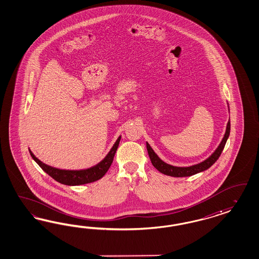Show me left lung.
<instances>
[{
  "label": "left lung",
  "mask_w": 259,
  "mask_h": 259,
  "mask_svg": "<svg viewBox=\"0 0 259 259\" xmlns=\"http://www.w3.org/2000/svg\"><path fill=\"white\" fill-rule=\"evenodd\" d=\"M230 131H231V121L229 119L227 128H226V133L224 135L223 140L219 144V146L216 148V150L205 161L194 164V165H191V166H187V167L173 166L171 164H168V163L161 161V159L158 157V155L152 149L151 146L149 145L148 143H146V148H147L148 155H149V158L151 160L153 166L156 169L159 170L161 173L164 174V175L172 176V177H188V176H192V175L197 174L199 172H202V171H205L207 168H209L214 162L218 160V158L220 157L221 153L223 151L225 144L227 143V140L230 136Z\"/></svg>",
  "instance_id": "1"
}]
</instances>
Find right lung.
<instances>
[{
	"mask_svg": "<svg viewBox=\"0 0 259 259\" xmlns=\"http://www.w3.org/2000/svg\"><path fill=\"white\" fill-rule=\"evenodd\" d=\"M120 138L121 137L117 138L116 143L102 161L98 162V164H96L95 166H92L87 169L66 170L55 168L38 160L34 156V154L30 150L29 153L32 159L38 163V165L44 170L47 174H49L52 178L57 181L58 183L66 186H80V185L96 182L105 175V173L107 172L113 162L116 149L120 142Z\"/></svg>",
	"mask_w": 259,
	"mask_h": 259,
	"instance_id": "right-lung-1",
	"label": "right lung"
}]
</instances>
